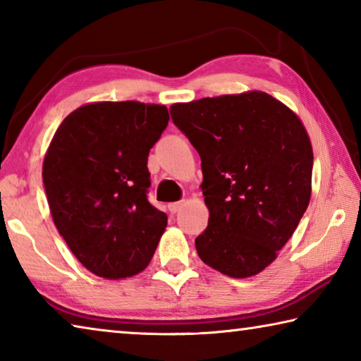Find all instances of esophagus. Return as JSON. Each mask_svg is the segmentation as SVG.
Masks as SVG:
<instances>
[{
	"instance_id": "34e87169",
	"label": "esophagus",
	"mask_w": 361,
	"mask_h": 361,
	"mask_svg": "<svg viewBox=\"0 0 361 361\" xmlns=\"http://www.w3.org/2000/svg\"><path fill=\"white\" fill-rule=\"evenodd\" d=\"M181 209H183V200H181V202H173V204L169 205L170 213H176V212H180Z\"/></svg>"
}]
</instances>
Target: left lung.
Masks as SVG:
<instances>
[{"label":"left lung","mask_w":361,"mask_h":361,"mask_svg":"<svg viewBox=\"0 0 361 361\" xmlns=\"http://www.w3.org/2000/svg\"><path fill=\"white\" fill-rule=\"evenodd\" d=\"M170 114L202 161L210 216L199 258L232 279L256 276L309 205L314 152L301 119L259 90L175 103Z\"/></svg>","instance_id":"1"}]
</instances>
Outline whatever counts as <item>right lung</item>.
Wrapping results in <instances>:
<instances>
[{
    "mask_svg": "<svg viewBox=\"0 0 361 361\" xmlns=\"http://www.w3.org/2000/svg\"><path fill=\"white\" fill-rule=\"evenodd\" d=\"M154 103H89L66 116L42 162L49 209L71 253L99 277L149 264L167 215L148 202V154L169 124Z\"/></svg>",
    "mask_w": 361,
    "mask_h": 361,
    "instance_id": "1",
    "label": "right lung"
}]
</instances>
